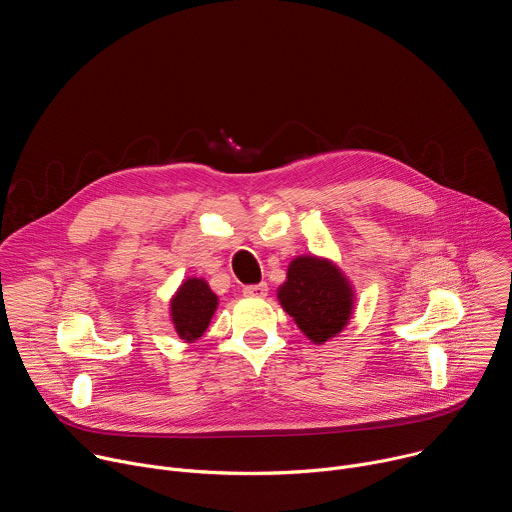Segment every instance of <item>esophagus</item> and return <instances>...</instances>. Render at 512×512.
I'll return each instance as SVG.
<instances>
[{
    "label": "esophagus",
    "mask_w": 512,
    "mask_h": 512,
    "mask_svg": "<svg viewBox=\"0 0 512 512\" xmlns=\"http://www.w3.org/2000/svg\"><path fill=\"white\" fill-rule=\"evenodd\" d=\"M267 291H269L267 283L247 285V287L243 289V296H247V298H257V300H261V298H265V296H267Z\"/></svg>",
    "instance_id": "esophagus-1"
}]
</instances>
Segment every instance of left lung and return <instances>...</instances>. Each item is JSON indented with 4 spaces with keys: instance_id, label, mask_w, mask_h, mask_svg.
<instances>
[{
    "instance_id": "1",
    "label": "left lung",
    "mask_w": 512,
    "mask_h": 512,
    "mask_svg": "<svg viewBox=\"0 0 512 512\" xmlns=\"http://www.w3.org/2000/svg\"><path fill=\"white\" fill-rule=\"evenodd\" d=\"M277 300L314 344L336 338L356 310L352 281L332 259L318 255L289 261L285 281L277 287Z\"/></svg>"
}]
</instances>
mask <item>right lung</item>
<instances>
[{"instance_id":"right-lung-1","label":"right lung","mask_w":512,"mask_h":512,"mask_svg":"<svg viewBox=\"0 0 512 512\" xmlns=\"http://www.w3.org/2000/svg\"><path fill=\"white\" fill-rule=\"evenodd\" d=\"M218 308V296L204 277H188L170 298V322L184 342H196Z\"/></svg>"}]
</instances>
